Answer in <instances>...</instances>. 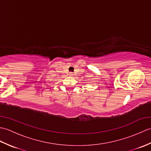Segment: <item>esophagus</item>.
Listing matches in <instances>:
<instances>
[{
	"label": "esophagus",
	"instance_id": "esophagus-1",
	"mask_svg": "<svg viewBox=\"0 0 151 151\" xmlns=\"http://www.w3.org/2000/svg\"><path fill=\"white\" fill-rule=\"evenodd\" d=\"M69 75H70V76H73V73H69Z\"/></svg>",
	"mask_w": 151,
	"mask_h": 151
}]
</instances>
